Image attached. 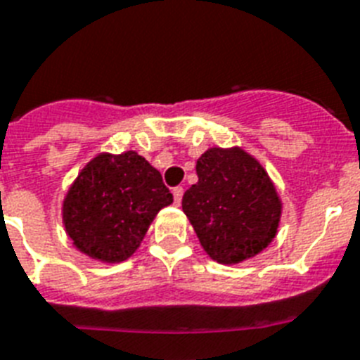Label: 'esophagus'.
<instances>
[{
	"label": "esophagus",
	"instance_id": "34e87169",
	"mask_svg": "<svg viewBox=\"0 0 360 360\" xmlns=\"http://www.w3.org/2000/svg\"><path fill=\"white\" fill-rule=\"evenodd\" d=\"M183 192H185V190H183V186H175V188L172 190V194H174L175 205L181 203V199H183Z\"/></svg>",
	"mask_w": 360,
	"mask_h": 360
}]
</instances>
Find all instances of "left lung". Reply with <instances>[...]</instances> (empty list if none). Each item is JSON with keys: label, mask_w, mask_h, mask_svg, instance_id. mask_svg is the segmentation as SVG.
<instances>
[{"label": "left lung", "mask_w": 360, "mask_h": 360, "mask_svg": "<svg viewBox=\"0 0 360 360\" xmlns=\"http://www.w3.org/2000/svg\"><path fill=\"white\" fill-rule=\"evenodd\" d=\"M199 181L183 210L207 255L219 264L252 258L276 236L282 201L264 166L241 148H210L195 165Z\"/></svg>", "instance_id": "8db88e82"}]
</instances>
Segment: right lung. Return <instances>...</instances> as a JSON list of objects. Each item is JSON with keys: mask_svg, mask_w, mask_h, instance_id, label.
Segmentation results:
<instances>
[{"mask_svg": "<svg viewBox=\"0 0 360 360\" xmlns=\"http://www.w3.org/2000/svg\"><path fill=\"white\" fill-rule=\"evenodd\" d=\"M174 195L137 152L101 153L84 166L63 199V225L80 252L108 264L134 255Z\"/></svg>", "mask_w": 360, "mask_h": 360, "instance_id": "1", "label": "right lung"}]
</instances>
